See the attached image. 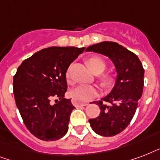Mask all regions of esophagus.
I'll use <instances>...</instances> for the list:
<instances>
[{"mask_svg": "<svg viewBox=\"0 0 160 160\" xmlns=\"http://www.w3.org/2000/svg\"><path fill=\"white\" fill-rule=\"evenodd\" d=\"M71 102H72L73 105H75V106H85V105H89L88 102H81L80 100H75V99H72Z\"/></svg>", "mask_w": 160, "mask_h": 160, "instance_id": "esophagus-1", "label": "esophagus"}]
</instances>
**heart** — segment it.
Returning <instances> with one entry per match:
<instances>
[{"mask_svg": "<svg viewBox=\"0 0 160 160\" xmlns=\"http://www.w3.org/2000/svg\"><path fill=\"white\" fill-rule=\"evenodd\" d=\"M88 65L95 73L103 72L106 67L105 60L99 57H93L89 59ZM65 79L67 82L72 83V65H70L65 71ZM111 82L112 79L110 77H105L104 79V83L106 85H109ZM98 94H99V90L96 86L87 85V84H80L70 90L71 97L80 101H89L95 96H97Z\"/></svg>", "mask_w": 160, "mask_h": 160, "instance_id": "1", "label": "heart"}]
</instances>
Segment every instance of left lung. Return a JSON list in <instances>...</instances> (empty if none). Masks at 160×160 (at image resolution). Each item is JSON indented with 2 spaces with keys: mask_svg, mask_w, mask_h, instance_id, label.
<instances>
[{
  "mask_svg": "<svg viewBox=\"0 0 160 160\" xmlns=\"http://www.w3.org/2000/svg\"><path fill=\"white\" fill-rule=\"evenodd\" d=\"M85 51L108 56L116 68V84L110 94L101 100L94 101L100 106V115L89 119L96 134L114 136L129 125L135 114L143 93L144 70L135 54L116 42L103 41L89 46Z\"/></svg>",
  "mask_w": 160,
  "mask_h": 160,
  "instance_id": "8db88e82",
  "label": "left lung"
}]
</instances>
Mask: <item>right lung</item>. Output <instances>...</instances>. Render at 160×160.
<instances>
[{
	"instance_id": "1",
	"label": "right lung",
	"mask_w": 160,
	"mask_h": 160,
	"mask_svg": "<svg viewBox=\"0 0 160 160\" xmlns=\"http://www.w3.org/2000/svg\"><path fill=\"white\" fill-rule=\"evenodd\" d=\"M85 47H49L21 63L13 77L16 106L28 130L44 141L62 138L75 107L65 99V71ZM56 104L52 106L50 100Z\"/></svg>"
}]
</instances>
